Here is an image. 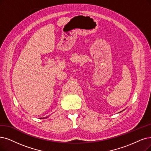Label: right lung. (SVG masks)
<instances>
[{
	"label": "right lung",
	"instance_id": "1",
	"mask_svg": "<svg viewBox=\"0 0 151 151\" xmlns=\"http://www.w3.org/2000/svg\"><path fill=\"white\" fill-rule=\"evenodd\" d=\"M46 118H47V117H46Z\"/></svg>",
	"mask_w": 151,
	"mask_h": 151
}]
</instances>
